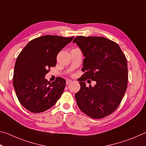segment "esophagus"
I'll return each mask as SVG.
<instances>
[{
	"label": "esophagus",
	"instance_id": "1",
	"mask_svg": "<svg viewBox=\"0 0 146 146\" xmlns=\"http://www.w3.org/2000/svg\"><path fill=\"white\" fill-rule=\"evenodd\" d=\"M72 80H67L66 81V85H68V84H69V83H72Z\"/></svg>",
	"mask_w": 146,
	"mask_h": 146
}]
</instances>
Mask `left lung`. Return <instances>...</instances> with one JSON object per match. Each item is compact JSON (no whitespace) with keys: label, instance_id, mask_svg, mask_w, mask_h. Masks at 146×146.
<instances>
[{"label":"left lung","instance_id":"1","mask_svg":"<svg viewBox=\"0 0 146 146\" xmlns=\"http://www.w3.org/2000/svg\"><path fill=\"white\" fill-rule=\"evenodd\" d=\"M85 58L80 81V90L75 95L81 111L93 119H101L115 110L127 85V60L119 45L104 37L79 36L73 40ZM86 79L96 85L86 88Z\"/></svg>","mask_w":146,"mask_h":146}]
</instances>
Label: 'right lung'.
Segmentation results:
<instances>
[{
    "mask_svg": "<svg viewBox=\"0 0 146 146\" xmlns=\"http://www.w3.org/2000/svg\"><path fill=\"white\" fill-rule=\"evenodd\" d=\"M73 38L45 35L30 41L19 54L13 83L18 99L27 110L33 113L45 111L60 99L65 80L59 78L50 83L45 76L48 69L56 66L59 52Z\"/></svg>",
    "mask_w": 146,
    "mask_h": 146,
    "instance_id": "1",
    "label": "right lung"
}]
</instances>
